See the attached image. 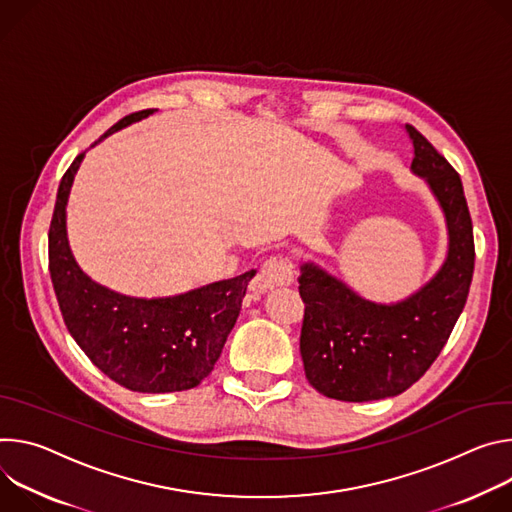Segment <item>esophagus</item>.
<instances>
[{
    "label": "esophagus",
    "mask_w": 512,
    "mask_h": 512,
    "mask_svg": "<svg viewBox=\"0 0 512 512\" xmlns=\"http://www.w3.org/2000/svg\"><path fill=\"white\" fill-rule=\"evenodd\" d=\"M293 280H295V270L289 258H270L260 266L254 278L252 291L264 293L276 287H291Z\"/></svg>",
    "instance_id": "34e87169"
}]
</instances>
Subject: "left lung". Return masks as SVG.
I'll return each mask as SVG.
<instances>
[{"mask_svg":"<svg viewBox=\"0 0 512 512\" xmlns=\"http://www.w3.org/2000/svg\"><path fill=\"white\" fill-rule=\"evenodd\" d=\"M411 170L425 179L447 225L437 274L399 303H374L313 262L301 266V356L309 384L335 401L366 403L413 386L435 362L464 311L474 274V232L460 175L413 126Z\"/></svg>","mask_w":512,"mask_h":512,"instance_id":"1","label":"left lung"}]
</instances>
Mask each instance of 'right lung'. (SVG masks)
Listing matches in <instances>:
<instances>
[{"instance_id":"add662e5","label":"right lung","mask_w":512,"mask_h":512,"mask_svg":"<svg viewBox=\"0 0 512 512\" xmlns=\"http://www.w3.org/2000/svg\"><path fill=\"white\" fill-rule=\"evenodd\" d=\"M152 111L130 113L97 142ZM83 156L59 185L48 232V268L65 325L87 358L128 390L195 388L219 360L256 270L164 299H136L97 285L75 262L67 238V201Z\"/></svg>"}]
</instances>
